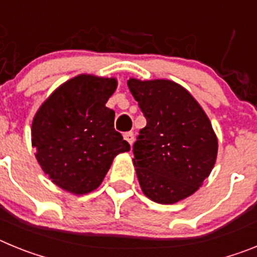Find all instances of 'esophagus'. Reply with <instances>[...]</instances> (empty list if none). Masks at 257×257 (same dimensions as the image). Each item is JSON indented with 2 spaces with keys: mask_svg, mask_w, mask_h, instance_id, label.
I'll return each instance as SVG.
<instances>
[{
  "mask_svg": "<svg viewBox=\"0 0 257 257\" xmlns=\"http://www.w3.org/2000/svg\"><path fill=\"white\" fill-rule=\"evenodd\" d=\"M123 138H124V140H126V142L128 143L130 145H133L134 140H135V135H134V133H131V131H128V133H124Z\"/></svg>",
  "mask_w": 257,
  "mask_h": 257,
  "instance_id": "obj_1",
  "label": "esophagus"
}]
</instances>
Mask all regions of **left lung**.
Returning a JSON list of instances; mask_svg holds the SVG:
<instances>
[{"label": "left lung", "mask_w": 257, "mask_h": 257, "mask_svg": "<svg viewBox=\"0 0 257 257\" xmlns=\"http://www.w3.org/2000/svg\"><path fill=\"white\" fill-rule=\"evenodd\" d=\"M127 86L147 118L133 147L143 193L162 205L192 196L216 161L210 119L183 86L169 79L130 78Z\"/></svg>", "instance_id": "obj_1"}]
</instances>
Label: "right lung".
<instances>
[{"label": "right lung", "instance_id": "obj_1", "mask_svg": "<svg viewBox=\"0 0 257 257\" xmlns=\"http://www.w3.org/2000/svg\"><path fill=\"white\" fill-rule=\"evenodd\" d=\"M115 87V78L79 74L56 88L36 113V158L61 189L73 194L92 192L114 157L130 151L114 130V110L105 106Z\"/></svg>", "mask_w": 257, "mask_h": 257}]
</instances>
